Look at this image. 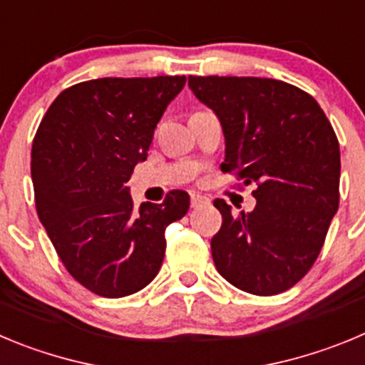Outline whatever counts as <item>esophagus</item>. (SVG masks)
<instances>
[{
    "label": "esophagus",
    "mask_w": 365,
    "mask_h": 365,
    "mask_svg": "<svg viewBox=\"0 0 365 365\" xmlns=\"http://www.w3.org/2000/svg\"><path fill=\"white\" fill-rule=\"evenodd\" d=\"M192 208H199V206L206 205L208 202V197L200 195V193H192Z\"/></svg>",
    "instance_id": "1"
}]
</instances>
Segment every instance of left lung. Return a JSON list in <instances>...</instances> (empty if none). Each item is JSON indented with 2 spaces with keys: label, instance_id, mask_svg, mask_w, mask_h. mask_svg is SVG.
Masks as SVG:
<instances>
[{
  "label": "left lung",
  "instance_id": "1",
  "mask_svg": "<svg viewBox=\"0 0 365 365\" xmlns=\"http://www.w3.org/2000/svg\"><path fill=\"white\" fill-rule=\"evenodd\" d=\"M188 85L222 125V172L257 185L252 213L213 202L222 215L212 239L217 272L246 293L279 295L312 269L339 210L335 130L319 103L289 83L190 76Z\"/></svg>",
  "mask_w": 365,
  "mask_h": 365
}]
</instances>
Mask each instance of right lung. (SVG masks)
I'll use <instances>...</instances> for the list:
<instances>
[{
    "label": "right lung",
    "mask_w": 365,
    "mask_h": 365,
    "mask_svg": "<svg viewBox=\"0 0 365 365\" xmlns=\"http://www.w3.org/2000/svg\"><path fill=\"white\" fill-rule=\"evenodd\" d=\"M185 76L103 78L59 93L32 143L36 210L66 272L106 299L148 286L165 259L168 224L190 195L133 208L126 182L146 159L153 130Z\"/></svg>",
    "instance_id": "add662e5"
}]
</instances>
